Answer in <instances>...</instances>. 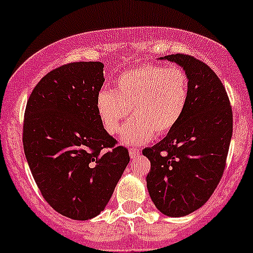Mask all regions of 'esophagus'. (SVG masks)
<instances>
[{"instance_id":"1","label":"esophagus","mask_w":253,"mask_h":253,"mask_svg":"<svg viewBox=\"0 0 253 253\" xmlns=\"http://www.w3.org/2000/svg\"><path fill=\"white\" fill-rule=\"evenodd\" d=\"M139 153H141V149H138V148H131V149H129V157H131L132 159H134L136 157H138Z\"/></svg>"}]
</instances>
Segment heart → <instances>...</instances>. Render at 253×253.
Here are the masks:
<instances>
[{
  "label": "heart",
  "instance_id": "heart-1",
  "mask_svg": "<svg viewBox=\"0 0 253 253\" xmlns=\"http://www.w3.org/2000/svg\"><path fill=\"white\" fill-rule=\"evenodd\" d=\"M190 94L188 76L180 67L143 65L121 73L114 90H101L96 110L108 133H119L131 109L137 117L125 127L126 144L148 142L155 133L171 131L185 112Z\"/></svg>",
  "mask_w": 253,
  "mask_h": 253
}]
</instances>
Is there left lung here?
I'll list each match as a JSON object with an SVG mask.
<instances>
[{
  "label": "left lung",
  "mask_w": 253,
  "mask_h": 253,
  "mask_svg": "<svg viewBox=\"0 0 253 253\" xmlns=\"http://www.w3.org/2000/svg\"><path fill=\"white\" fill-rule=\"evenodd\" d=\"M160 58L181 66L190 81L180 121L164 139L143 149L150 160V198L163 214L176 218L201 208L218 186L233 136V110L223 83L205 62L182 53Z\"/></svg>",
  "instance_id": "8db88e82"
}]
</instances>
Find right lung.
Segmentation results:
<instances>
[{
  "label": "right lung",
  "instance_id": "obj_1",
  "mask_svg": "<svg viewBox=\"0 0 253 253\" xmlns=\"http://www.w3.org/2000/svg\"><path fill=\"white\" fill-rule=\"evenodd\" d=\"M101 62H73L48 72L28 99L23 147L45 201L62 215L100 214L129 163L96 110Z\"/></svg>",
  "mask_w": 253,
  "mask_h": 253
}]
</instances>
